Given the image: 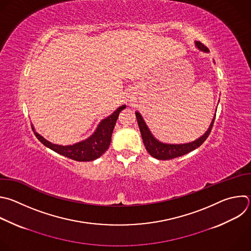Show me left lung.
I'll return each mask as SVG.
<instances>
[{"instance_id":"8db88e82","label":"left lung","mask_w":251,"mask_h":251,"mask_svg":"<svg viewBox=\"0 0 251 251\" xmlns=\"http://www.w3.org/2000/svg\"><path fill=\"white\" fill-rule=\"evenodd\" d=\"M195 45L199 50L209 53V49L205 45H203L200 41H195ZM135 114H136V118L138 121V125L140 128V132H141L143 143L146 147V150L152 157L157 159H163V160L181 156L200 147L210 135L211 130L213 128L214 121H215V117H216V114H215L209 129L206 131V133L203 136H201L197 140L190 143H186V144H165V143L159 142L157 139L153 137V135L151 133L150 129L146 125V122L144 121L142 115L138 111H136Z\"/></svg>"}]
</instances>
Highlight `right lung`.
<instances>
[{
  "label": "right lung",
  "instance_id": "1",
  "mask_svg": "<svg viewBox=\"0 0 251 251\" xmlns=\"http://www.w3.org/2000/svg\"><path fill=\"white\" fill-rule=\"evenodd\" d=\"M125 108L126 105H121L120 107H118L111 115L100 121L97 130L92 136H90L86 140L70 146H60L52 144L51 142L40 136L37 132H35L33 127L32 130L36 138L44 146L51 149L52 151L76 161H91L101 156L109 148L111 136L116 121L118 119V115Z\"/></svg>",
  "mask_w": 251,
  "mask_h": 251
}]
</instances>
